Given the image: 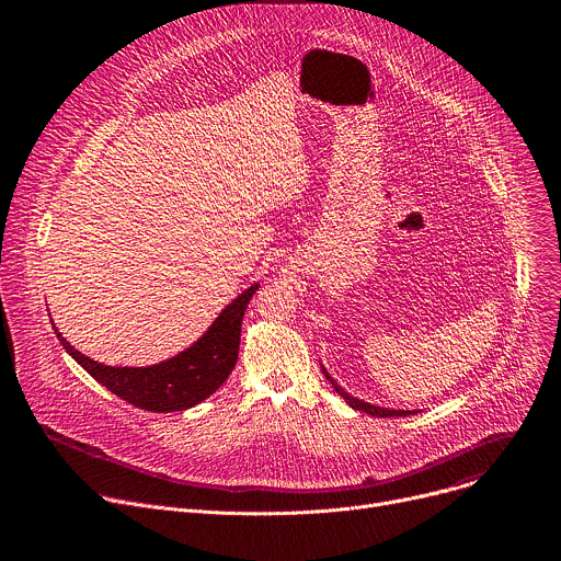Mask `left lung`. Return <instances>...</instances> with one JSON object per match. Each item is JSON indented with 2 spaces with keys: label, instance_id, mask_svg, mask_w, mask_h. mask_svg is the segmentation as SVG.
Instances as JSON below:
<instances>
[{
  "label": "left lung",
  "instance_id": "left-lung-1",
  "mask_svg": "<svg viewBox=\"0 0 561 561\" xmlns=\"http://www.w3.org/2000/svg\"><path fill=\"white\" fill-rule=\"evenodd\" d=\"M324 375L331 379V375L324 370ZM331 383L335 386V390L346 399V404H351L355 411H362V413H368V415H373V417H407V415H411V413H415V411H390V409H379V407H373V404H366V402H362V399H357V397H351L344 388H340L337 383H335V379H331Z\"/></svg>",
  "mask_w": 561,
  "mask_h": 561
}]
</instances>
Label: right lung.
Instances as JSON below:
<instances>
[{
  "instance_id": "1",
  "label": "right lung",
  "mask_w": 561,
  "mask_h": 561,
  "mask_svg": "<svg viewBox=\"0 0 561 561\" xmlns=\"http://www.w3.org/2000/svg\"><path fill=\"white\" fill-rule=\"evenodd\" d=\"M257 288V284L251 286L230 306H226L206 335L188 351L148 368H113L98 364L75 351L61 337V333H57V329L55 333L61 346L79 366L111 392L126 399L128 404L152 413L184 411L204 402L208 394H213L228 379L230 370L234 368L239 335H242V319Z\"/></svg>"
}]
</instances>
